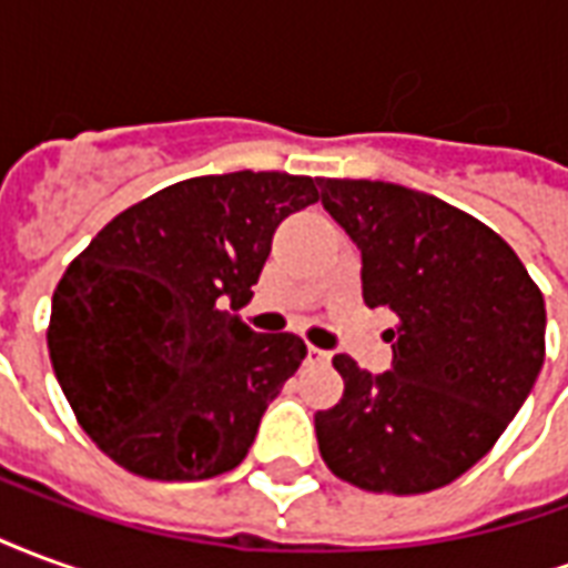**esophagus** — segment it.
<instances>
[{
	"instance_id": "obj_1",
	"label": "esophagus",
	"mask_w": 568,
	"mask_h": 568,
	"mask_svg": "<svg viewBox=\"0 0 568 568\" xmlns=\"http://www.w3.org/2000/svg\"><path fill=\"white\" fill-rule=\"evenodd\" d=\"M328 362H332V353L316 349V346H307V365H328Z\"/></svg>"
}]
</instances>
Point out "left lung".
Listing matches in <instances>:
<instances>
[{"label": "left lung", "instance_id": "8db88e82", "mask_svg": "<svg viewBox=\"0 0 568 568\" xmlns=\"http://www.w3.org/2000/svg\"><path fill=\"white\" fill-rule=\"evenodd\" d=\"M362 252V295L389 307L393 365L334 356L344 398L316 414L325 465L371 493L447 487L499 440L545 365V297L487 224L393 182L320 179Z\"/></svg>", "mask_w": 568, "mask_h": 568}]
</instances>
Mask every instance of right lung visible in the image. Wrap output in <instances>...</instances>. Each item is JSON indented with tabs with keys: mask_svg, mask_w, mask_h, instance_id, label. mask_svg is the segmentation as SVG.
I'll return each mask as SVG.
<instances>
[{
	"mask_svg": "<svg viewBox=\"0 0 568 568\" xmlns=\"http://www.w3.org/2000/svg\"><path fill=\"white\" fill-rule=\"evenodd\" d=\"M310 175H197L130 206L63 273L48 349L97 447L151 480H203L246 459L258 423L307 356L255 334L246 307Z\"/></svg>",
	"mask_w": 568,
	"mask_h": 568,
	"instance_id": "right-lung-1",
	"label": "right lung"
}]
</instances>
